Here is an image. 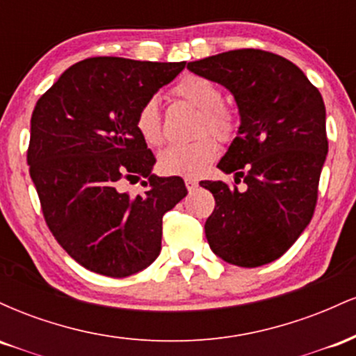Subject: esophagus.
Returning <instances> with one entry per match:
<instances>
[{"mask_svg": "<svg viewBox=\"0 0 356 356\" xmlns=\"http://www.w3.org/2000/svg\"><path fill=\"white\" fill-rule=\"evenodd\" d=\"M199 186V182L195 181V179H192V177H186V187H187V191L189 192H192L195 189V187Z\"/></svg>", "mask_w": 356, "mask_h": 356, "instance_id": "obj_1", "label": "esophagus"}]
</instances>
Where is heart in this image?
<instances>
[{
    "label": "heart",
    "instance_id": "b5f03b06",
    "mask_svg": "<svg viewBox=\"0 0 356 356\" xmlns=\"http://www.w3.org/2000/svg\"><path fill=\"white\" fill-rule=\"evenodd\" d=\"M172 95L186 100L201 110L199 132H212L219 138H229L238 129V113L222 102V88L214 80L202 75H186L174 85ZM136 129L149 145H159L164 140L162 115L159 102L145 100L137 110ZM218 140L204 136L187 144H174L159 154V169L167 175L197 177L218 157Z\"/></svg>",
    "mask_w": 356,
    "mask_h": 356
}]
</instances>
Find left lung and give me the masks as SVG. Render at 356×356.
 I'll list each match as a JSON object with an SVG mask.
<instances>
[{
	"instance_id": "8db88e82",
	"label": "left lung",
	"mask_w": 356,
	"mask_h": 356,
	"mask_svg": "<svg viewBox=\"0 0 356 356\" xmlns=\"http://www.w3.org/2000/svg\"><path fill=\"white\" fill-rule=\"evenodd\" d=\"M187 68L229 90L241 115L218 167L246 189L201 181L216 199L204 226L207 243L226 263L263 266L283 256L313 218L328 154L325 102L295 63L264 50L219 53Z\"/></svg>"
}]
</instances>
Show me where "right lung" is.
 <instances>
[{"label": "right lung", "instance_id": "add662e5", "mask_svg": "<svg viewBox=\"0 0 356 356\" xmlns=\"http://www.w3.org/2000/svg\"><path fill=\"white\" fill-rule=\"evenodd\" d=\"M186 67L118 56L81 60L36 102L26 161L48 229L76 263L125 277L161 252L162 218L187 189L152 174L155 157L136 129L137 110ZM145 177L130 196L125 180Z\"/></svg>", "mask_w": 356, "mask_h": 356}]
</instances>
